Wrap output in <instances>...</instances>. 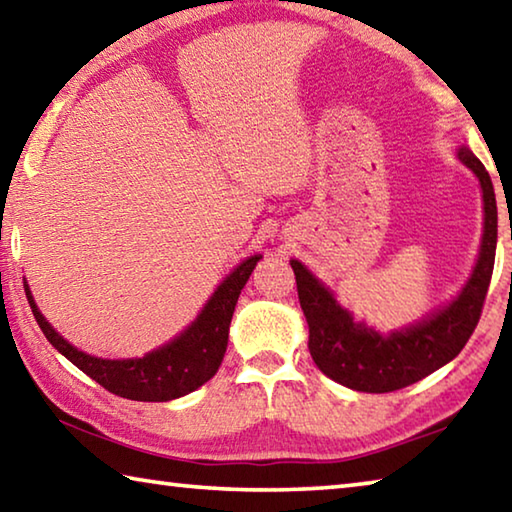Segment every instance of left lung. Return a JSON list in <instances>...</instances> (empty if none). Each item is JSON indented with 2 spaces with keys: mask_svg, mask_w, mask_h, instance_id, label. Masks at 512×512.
<instances>
[{
  "mask_svg": "<svg viewBox=\"0 0 512 512\" xmlns=\"http://www.w3.org/2000/svg\"><path fill=\"white\" fill-rule=\"evenodd\" d=\"M458 160L467 164L483 189V244L470 282L452 305L415 327L381 336L357 325L305 266L291 259L298 300L309 325V352L323 375L361 393H393L431 375L452 361L479 325L488 296L497 250V201L490 173L481 160L461 146Z\"/></svg>",
  "mask_w": 512,
  "mask_h": 512,
  "instance_id": "8db88e82",
  "label": "left lung"
}]
</instances>
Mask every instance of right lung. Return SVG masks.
<instances>
[{"label": "right lung", "instance_id": "1", "mask_svg": "<svg viewBox=\"0 0 512 512\" xmlns=\"http://www.w3.org/2000/svg\"><path fill=\"white\" fill-rule=\"evenodd\" d=\"M259 262V255L246 259L235 271L225 277L223 284L214 291L212 300L207 302L203 314L196 323L185 329L176 341L164 348L146 354L142 359L110 361L90 357L74 345H69L45 316L40 314L33 302L29 287H24L29 298L33 316H36L42 334L54 348L65 354L76 368L92 377L106 391L135 402H169L176 397L196 391L207 379H212L219 370L225 348H228V329L241 289L246 287L250 273Z\"/></svg>", "mask_w": 512, "mask_h": 512}]
</instances>
